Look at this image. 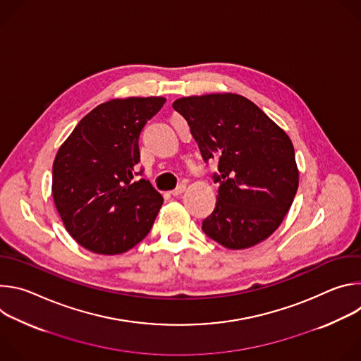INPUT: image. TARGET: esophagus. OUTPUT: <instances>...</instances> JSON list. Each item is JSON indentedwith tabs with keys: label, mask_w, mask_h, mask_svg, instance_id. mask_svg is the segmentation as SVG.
I'll return each instance as SVG.
<instances>
[{
	"label": "esophagus",
	"mask_w": 361,
	"mask_h": 361,
	"mask_svg": "<svg viewBox=\"0 0 361 361\" xmlns=\"http://www.w3.org/2000/svg\"><path fill=\"white\" fill-rule=\"evenodd\" d=\"M185 191V184H178L173 191H171V194L173 195H180V194H183Z\"/></svg>",
	"instance_id": "obj_1"
}]
</instances>
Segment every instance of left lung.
<instances>
[{"mask_svg":"<svg viewBox=\"0 0 361 361\" xmlns=\"http://www.w3.org/2000/svg\"><path fill=\"white\" fill-rule=\"evenodd\" d=\"M188 123L205 163L217 161L214 212L202 231L241 250L270 237L288 213L298 187L288 135L254 102L238 94L183 97L173 102Z\"/></svg>","mask_w":361,"mask_h":361,"instance_id":"obj_1","label":"left lung"}]
</instances>
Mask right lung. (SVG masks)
<instances>
[{"mask_svg":"<svg viewBox=\"0 0 361 361\" xmlns=\"http://www.w3.org/2000/svg\"><path fill=\"white\" fill-rule=\"evenodd\" d=\"M163 97L111 99L90 111L60 147L53 197L70 235L97 254H121L151 230L161 194L148 180L133 181L140 133L164 106Z\"/></svg>","mask_w":361,"mask_h":361,"instance_id":"obj_1","label":"right lung"}]
</instances>
